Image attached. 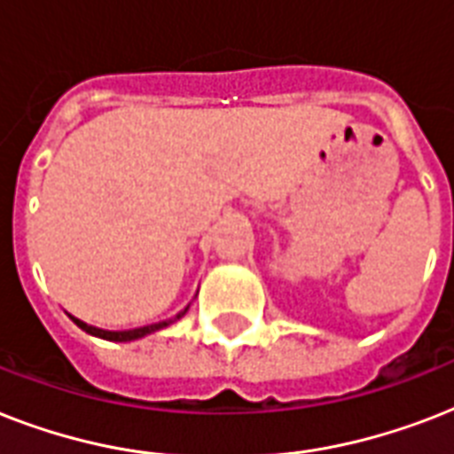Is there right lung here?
<instances>
[{"label":"right lung","mask_w":454,"mask_h":454,"mask_svg":"<svg viewBox=\"0 0 454 454\" xmlns=\"http://www.w3.org/2000/svg\"><path fill=\"white\" fill-rule=\"evenodd\" d=\"M191 309V303L185 306L184 310H178L176 316L169 317V320H160V323H153V325H144V327H134V330H101V327H94V325H87L84 320H80V317L70 316V320H73L80 330H84L87 334H91V337H98V339H106V341H134V339H144L148 337V334H153V332L157 330H164V327H169L171 323H176V320H181V317L185 316V310Z\"/></svg>","instance_id":"obj_1"}]
</instances>
